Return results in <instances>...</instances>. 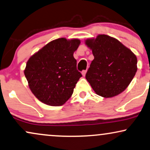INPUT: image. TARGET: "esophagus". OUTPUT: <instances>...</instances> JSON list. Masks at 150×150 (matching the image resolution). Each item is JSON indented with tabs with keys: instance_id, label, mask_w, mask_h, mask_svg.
Returning a JSON list of instances; mask_svg holds the SVG:
<instances>
[{
	"instance_id": "34e87169",
	"label": "esophagus",
	"mask_w": 150,
	"mask_h": 150,
	"mask_svg": "<svg viewBox=\"0 0 150 150\" xmlns=\"http://www.w3.org/2000/svg\"><path fill=\"white\" fill-rule=\"evenodd\" d=\"M86 72H87L86 70V71H82V75H83V76H84V77H85V75H86Z\"/></svg>"
}]
</instances>
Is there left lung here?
Instances as JSON below:
<instances>
[{"label": "left lung", "instance_id": "8db88e82", "mask_svg": "<svg viewBox=\"0 0 150 150\" xmlns=\"http://www.w3.org/2000/svg\"><path fill=\"white\" fill-rule=\"evenodd\" d=\"M91 62L86 79L98 96L112 98L127 88L137 71L136 56L117 39L106 35L88 39Z\"/></svg>", "mask_w": 150, "mask_h": 150}]
</instances>
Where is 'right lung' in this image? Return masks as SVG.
Listing matches in <instances>:
<instances>
[{
	"mask_svg": "<svg viewBox=\"0 0 150 150\" xmlns=\"http://www.w3.org/2000/svg\"><path fill=\"white\" fill-rule=\"evenodd\" d=\"M80 40H53L30 57L24 74L33 93L47 105H63L71 97L82 76L77 70L73 53Z\"/></svg>",
	"mask_w": 150,
	"mask_h": 150,
	"instance_id": "right-lung-1",
	"label": "right lung"
}]
</instances>
